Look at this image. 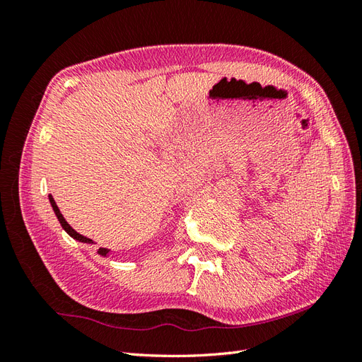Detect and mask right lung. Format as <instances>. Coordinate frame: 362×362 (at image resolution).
I'll return each instance as SVG.
<instances>
[{
	"instance_id": "add662e5",
	"label": "right lung",
	"mask_w": 362,
	"mask_h": 362,
	"mask_svg": "<svg viewBox=\"0 0 362 362\" xmlns=\"http://www.w3.org/2000/svg\"><path fill=\"white\" fill-rule=\"evenodd\" d=\"M50 202H52V207H53V210H54V213H56V216H57V219H59V222H61V226H62V228L70 234L71 238H74L76 240H81V242H85V243H93V240L91 239H88V238H85V236H82V234H79L77 231H74L70 226H68V222L64 219V216H62V213L59 211V209H57V205H56V202H54V199L50 197ZM99 252L100 254H106V248H100L99 250Z\"/></svg>"
}]
</instances>
